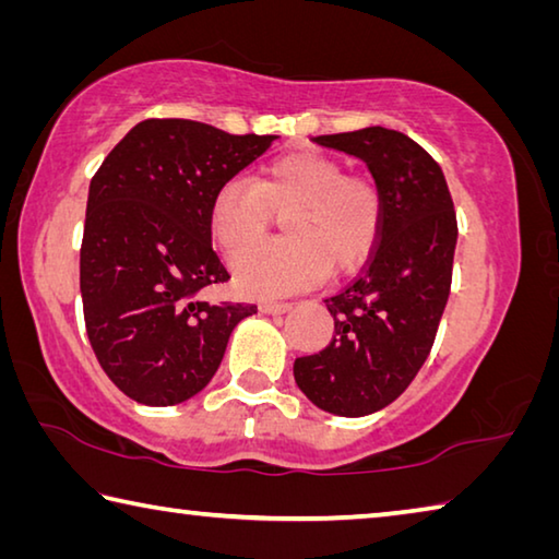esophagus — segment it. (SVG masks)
I'll list each match as a JSON object with an SVG mask.
<instances>
[{
    "mask_svg": "<svg viewBox=\"0 0 559 559\" xmlns=\"http://www.w3.org/2000/svg\"><path fill=\"white\" fill-rule=\"evenodd\" d=\"M290 308H293L290 302H273V300H266V302H261V306H259V310L266 312V314H283V312H288Z\"/></svg>",
    "mask_w": 559,
    "mask_h": 559,
    "instance_id": "1",
    "label": "esophagus"
}]
</instances>
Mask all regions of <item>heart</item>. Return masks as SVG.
Segmentation results:
<instances>
[{
  "mask_svg": "<svg viewBox=\"0 0 559 559\" xmlns=\"http://www.w3.org/2000/svg\"><path fill=\"white\" fill-rule=\"evenodd\" d=\"M288 216V240L257 250L275 215ZM217 245L235 259L237 288L253 298L288 296L344 273L369 257L383 227V195L377 182L347 176L342 160L302 151L281 156L257 182L227 180L210 205Z\"/></svg>",
  "mask_w": 559,
  "mask_h": 559,
  "instance_id": "b5f03b06",
  "label": "heart"
}]
</instances>
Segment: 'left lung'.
<instances>
[{"label": "left lung", "instance_id": "left-lung-1", "mask_svg": "<svg viewBox=\"0 0 559 559\" xmlns=\"http://www.w3.org/2000/svg\"><path fill=\"white\" fill-rule=\"evenodd\" d=\"M361 158L383 195V227L367 266L324 306L334 337L293 364L320 411L361 418L393 403L428 359L448 306L456 215L442 168L401 131L367 127L314 136Z\"/></svg>", "mask_w": 559, "mask_h": 559}]
</instances>
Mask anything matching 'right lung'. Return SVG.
<instances>
[{"label": "right lung", "instance_id": "obj_1", "mask_svg": "<svg viewBox=\"0 0 559 559\" xmlns=\"http://www.w3.org/2000/svg\"><path fill=\"white\" fill-rule=\"evenodd\" d=\"M273 139L190 119H146L90 182L80 293L99 367L131 401L176 405L200 393L249 302H207L229 278L212 249L210 205Z\"/></svg>", "mask_w": 559, "mask_h": 559}]
</instances>
